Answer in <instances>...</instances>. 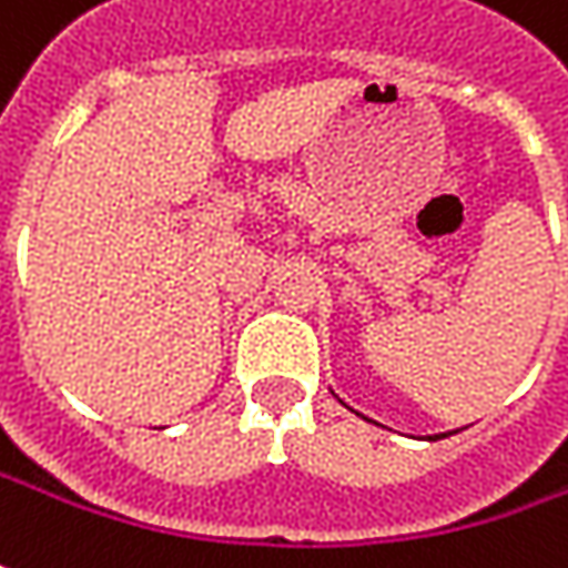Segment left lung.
<instances>
[{"label": "left lung", "mask_w": 568, "mask_h": 568, "mask_svg": "<svg viewBox=\"0 0 568 568\" xmlns=\"http://www.w3.org/2000/svg\"><path fill=\"white\" fill-rule=\"evenodd\" d=\"M432 438H445V435H432Z\"/></svg>", "instance_id": "obj_1"}]
</instances>
